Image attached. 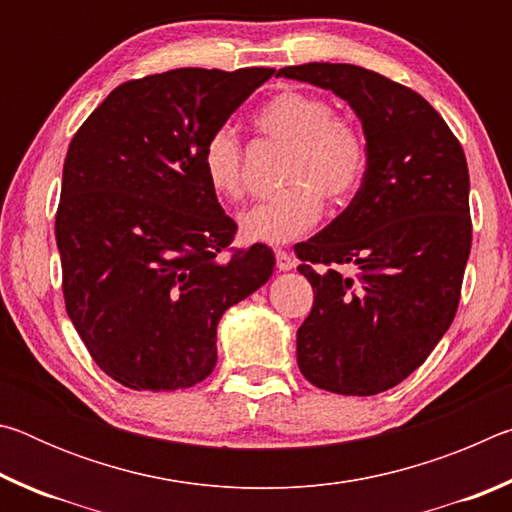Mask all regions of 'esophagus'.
<instances>
[{
    "instance_id": "1",
    "label": "esophagus",
    "mask_w": 512,
    "mask_h": 512,
    "mask_svg": "<svg viewBox=\"0 0 512 512\" xmlns=\"http://www.w3.org/2000/svg\"><path fill=\"white\" fill-rule=\"evenodd\" d=\"M275 266L280 268V271H291V268L296 266V259H293V255H289L287 250H275Z\"/></svg>"
}]
</instances>
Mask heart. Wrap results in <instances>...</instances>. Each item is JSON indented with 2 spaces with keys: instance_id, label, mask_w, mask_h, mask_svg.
<instances>
[{
  "instance_id": "obj_1",
  "label": "heart",
  "mask_w": 512,
  "mask_h": 512,
  "mask_svg": "<svg viewBox=\"0 0 512 512\" xmlns=\"http://www.w3.org/2000/svg\"><path fill=\"white\" fill-rule=\"evenodd\" d=\"M255 128L268 140L289 146L282 194L255 203L239 214L244 239L287 244L314 228L329 205H345L359 192L368 169V140L352 119L334 115L332 103L318 94L284 90L255 115ZM201 169L223 198L244 194V149L230 126L207 135Z\"/></svg>"
}]
</instances>
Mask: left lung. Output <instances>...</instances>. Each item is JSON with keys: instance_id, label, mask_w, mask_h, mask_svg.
Segmentation results:
<instances>
[{"instance_id": "1", "label": "left lung", "mask_w": 512, "mask_h": 512, "mask_svg": "<svg viewBox=\"0 0 512 512\" xmlns=\"http://www.w3.org/2000/svg\"><path fill=\"white\" fill-rule=\"evenodd\" d=\"M277 76L339 94L366 133L359 192L296 246L314 287L298 368L323 391L377 395L420 368L456 316L472 246L463 146L427 99L370 69L307 63ZM348 263L357 276L342 273Z\"/></svg>"}]
</instances>
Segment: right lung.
I'll return each instance as SVG.
<instances>
[{
    "label": "right lung",
    "mask_w": 512,
    "mask_h": 512,
    "mask_svg": "<svg viewBox=\"0 0 512 512\" xmlns=\"http://www.w3.org/2000/svg\"><path fill=\"white\" fill-rule=\"evenodd\" d=\"M273 72L183 67L126 81L69 142L56 212L65 307L121 386L203 381L225 309L273 275L271 248H228L237 223L201 169L207 135Z\"/></svg>",
    "instance_id": "add662e5"
}]
</instances>
